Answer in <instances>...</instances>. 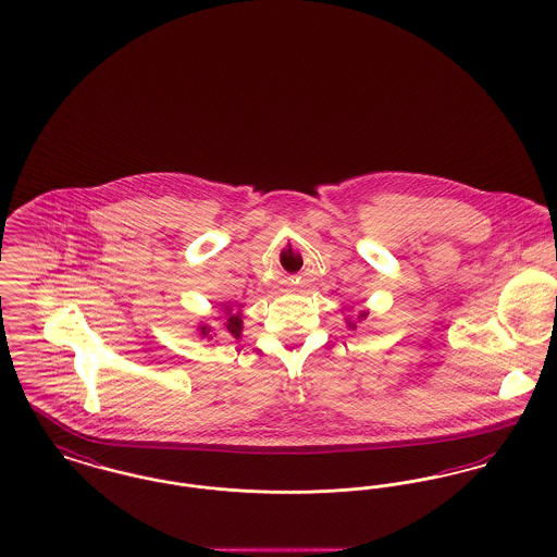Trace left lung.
I'll return each instance as SVG.
<instances>
[{"mask_svg":"<svg viewBox=\"0 0 557 557\" xmlns=\"http://www.w3.org/2000/svg\"><path fill=\"white\" fill-rule=\"evenodd\" d=\"M358 319H367V312H360V317H358ZM348 324L354 329V322L348 321Z\"/></svg>","mask_w":557,"mask_h":557,"instance_id":"obj_1","label":"left lung"}]
</instances>
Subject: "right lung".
I'll return each instance as SVG.
<instances>
[{"instance_id":"right-lung-1","label":"right lung","mask_w":557,"mask_h":557,"mask_svg":"<svg viewBox=\"0 0 557 557\" xmlns=\"http://www.w3.org/2000/svg\"><path fill=\"white\" fill-rule=\"evenodd\" d=\"M201 335L203 337H211V326L209 324H201L199 326ZM240 331H243V319H240V312H233L231 308H226V319H224V333L226 335H233V337H240Z\"/></svg>"}]
</instances>
